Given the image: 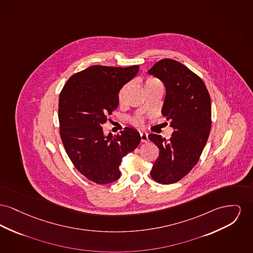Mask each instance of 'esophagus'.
Instances as JSON below:
<instances>
[{"label":"esophagus","instance_id":"1","mask_svg":"<svg viewBox=\"0 0 253 253\" xmlns=\"http://www.w3.org/2000/svg\"><path fill=\"white\" fill-rule=\"evenodd\" d=\"M140 138L142 142H148V134L146 132H140Z\"/></svg>","mask_w":253,"mask_h":253}]
</instances>
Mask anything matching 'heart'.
I'll use <instances>...</instances> for the list:
<instances>
[{"mask_svg":"<svg viewBox=\"0 0 253 253\" xmlns=\"http://www.w3.org/2000/svg\"><path fill=\"white\" fill-rule=\"evenodd\" d=\"M157 85H161V83H160V81H159V80H157V79H155V78H148V79L146 80V83H145V88L153 87V86H157ZM127 88H128V84L124 85V86L120 89V90H119V99L120 102H122V100H123V98H124V94H125V92H126V89H127ZM135 123L139 124V123H141V120H140V119H138V120H136V121H135Z\"/></svg>","mask_w":253,"mask_h":253,"instance_id":"1","label":"heart"}]
</instances>
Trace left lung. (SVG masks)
Masks as SVG:
<instances>
[{
	"mask_svg": "<svg viewBox=\"0 0 253 253\" xmlns=\"http://www.w3.org/2000/svg\"><path fill=\"white\" fill-rule=\"evenodd\" d=\"M165 87L163 116L171 120L174 132L170 139L150 134L160 149L151 177L164 184L177 182L197 164L211 129V101L204 81L184 65L163 59L148 71Z\"/></svg>",
	"mask_w": 253,
	"mask_h": 253,
	"instance_id": "left-lung-1",
	"label": "left lung"
}]
</instances>
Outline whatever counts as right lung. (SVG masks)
I'll return each instance as SVG.
<instances>
[{
	"label": "right lung",
	"mask_w": 253,
	"mask_h": 253,
	"mask_svg": "<svg viewBox=\"0 0 253 253\" xmlns=\"http://www.w3.org/2000/svg\"><path fill=\"white\" fill-rule=\"evenodd\" d=\"M138 69L91 66L70 77L60 93L63 145L75 168L97 184L119 179L122 158L140 142V134L134 128L126 127L116 135H106L102 129L107 116L119 106V90Z\"/></svg>",
	"instance_id": "obj_1"
}]
</instances>
